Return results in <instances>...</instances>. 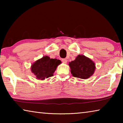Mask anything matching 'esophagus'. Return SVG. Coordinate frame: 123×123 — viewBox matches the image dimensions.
<instances>
[{
  "mask_svg": "<svg viewBox=\"0 0 123 123\" xmlns=\"http://www.w3.org/2000/svg\"><path fill=\"white\" fill-rule=\"evenodd\" d=\"M62 62H63V63H67V60L65 59H62Z\"/></svg>",
  "mask_w": 123,
  "mask_h": 123,
  "instance_id": "esophagus-1",
  "label": "esophagus"
}]
</instances>
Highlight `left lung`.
<instances>
[{
    "label": "left lung",
    "instance_id": "1",
    "mask_svg": "<svg viewBox=\"0 0 123 123\" xmlns=\"http://www.w3.org/2000/svg\"><path fill=\"white\" fill-rule=\"evenodd\" d=\"M69 66L72 75L82 79L90 78L96 68L94 62L84 55H78L74 61L69 62Z\"/></svg>",
    "mask_w": 123,
    "mask_h": 123
}]
</instances>
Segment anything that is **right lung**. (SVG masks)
Listing matches in <instances>:
<instances>
[{
  "mask_svg": "<svg viewBox=\"0 0 123 123\" xmlns=\"http://www.w3.org/2000/svg\"><path fill=\"white\" fill-rule=\"evenodd\" d=\"M61 62L60 60L50 59L48 56H44L32 64L31 71L36 76L37 80H45L53 76L57 67Z\"/></svg>",
  "mask_w": 123,
  "mask_h": 123,
  "instance_id": "1",
  "label": "right lung"
}]
</instances>
